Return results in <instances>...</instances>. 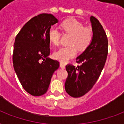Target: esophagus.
Wrapping results in <instances>:
<instances>
[{
  "label": "esophagus",
  "mask_w": 124,
  "mask_h": 124,
  "mask_svg": "<svg viewBox=\"0 0 124 124\" xmlns=\"http://www.w3.org/2000/svg\"><path fill=\"white\" fill-rule=\"evenodd\" d=\"M60 67L62 68V69H64V68H66V65L64 63H62V62H60Z\"/></svg>",
  "instance_id": "34e87169"
}]
</instances>
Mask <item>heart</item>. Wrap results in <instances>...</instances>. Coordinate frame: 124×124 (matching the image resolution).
I'll use <instances>...</instances> for the list:
<instances>
[{"label":"heart","instance_id":"heart-1","mask_svg":"<svg viewBox=\"0 0 124 124\" xmlns=\"http://www.w3.org/2000/svg\"><path fill=\"white\" fill-rule=\"evenodd\" d=\"M64 33L71 35L69 44L70 46L61 47L53 53L54 58L62 62H68L77 54V49L83 51L91 44L93 39V30L90 26H84V24L73 18L64 20L61 24ZM49 40L54 46L60 44L61 33L54 26L49 29Z\"/></svg>","mask_w":124,"mask_h":124}]
</instances>
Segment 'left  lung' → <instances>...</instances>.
Listing matches in <instances>:
<instances>
[{"instance_id":"left-lung-1","label":"left lung","mask_w":124,"mask_h":124,"mask_svg":"<svg viewBox=\"0 0 124 124\" xmlns=\"http://www.w3.org/2000/svg\"><path fill=\"white\" fill-rule=\"evenodd\" d=\"M93 39L89 46L76 58L79 66L66 65L68 73L65 83L67 93L78 98L86 94L98 80L106 64L108 53V40L106 33L98 20L90 17Z\"/></svg>"}]
</instances>
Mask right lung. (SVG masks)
I'll use <instances>...</instances> for the list:
<instances>
[{"mask_svg":"<svg viewBox=\"0 0 124 124\" xmlns=\"http://www.w3.org/2000/svg\"><path fill=\"white\" fill-rule=\"evenodd\" d=\"M57 22L53 15H38L22 27L15 40V71L22 86L33 96L47 92L53 74L60 66L58 60L47 57L50 53L49 30Z\"/></svg>","mask_w":124,"mask_h":124,"instance_id":"add662e5","label":"right lung"}]
</instances>
